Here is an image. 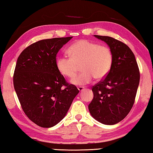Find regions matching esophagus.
I'll return each mask as SVG.
<instances>
[{"instance_id": "34e87169", "label": "esophagus", "mask_w": 153, "mask_h": 153, "mask_svg": "<svg viewBox=\"0 0 153 153\" xmlns=\"http://www.w3.org/2000/svg\"><path fill=\"white\" fill-rule=\"evenodd\" d=\"M78 89H79L80 92H81L85 89V87H78Z\"/></svg>"}]
</instances>
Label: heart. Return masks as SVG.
I'll return each instance as SVG.
<instances>
[{
	"mask_svg": "<svg viewBox=\"0 0 153 153\" xmlns=\"http://www.w3.org/2000/svg\"><path fill=\"white\" fill-rule=\"evenodd\" d=\"M71 57L60 56L56 61V66L60 73L71 78L81 65V74L71 80L74 85L82 86L90 83L93 78L101 80L110 71L113 63V54L110 48L104 45L87 39L74 43L68 48Z\"/></svg>",
	"mask_w": 153,
	"mask_h": 153,
	"instance_id": "b5f03b06",
	"label": "heart"
}]
</instances>
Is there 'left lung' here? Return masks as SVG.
<instances>
[{
	"instance_id": "left-lung-1",
	"label": "left lung",
	"mask_w": 153,
	"mask_h": 153,
	"mask_svg": "<svg viewBox=\"0 0 153 153\" xmlns=\"http://www.w3.org/2000/svg\"><path fill=\"white\" fill-rule=\"evenodd\" d=\"M94 36L108 45L113 63L105 78L93 86L94 96L88 108L97 121L114 125L124 120L132 108L140 72L134 54L127 45L109 36Z\"/></svg>"
}]
</instances>
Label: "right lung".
Wrapping results in <instances>:
<instances>
[{
  "instance_id": "right-lung-1",
  "label": "right lung",
  "mask_w": 153,
  "mask_h": 153,
  "mask_svg": "<svg viewBox=\"0 0 153 153\" xmlns=\"http://www.w3.org/2000/svg\"><path fill=\"white\" fill-rule=\"evenodd\" d=\"M72 38L40 40L26 48L17 59L13 75L15 92L27 116L40 127L60 122L79 93L56 66V54Z\"/></svg>"
}]
</instances>
